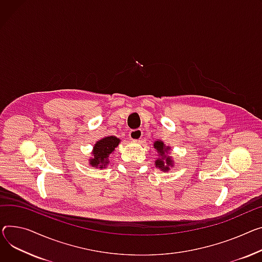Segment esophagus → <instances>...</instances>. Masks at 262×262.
Here are the masks:
<instances>
[{"instance_id":"1","label":"esophagus","mask_w":262,"mask_h":262,"mask_svg":"<svg viewBox=\"0 0 262 262\" xmlns=\"http://www.w3.org/2000/svg\"><path fill=\"white\" fill-rule=\"evenodd\" d=\"M129 138L130 140L135 141V142H139L141 140L142 138V130L141 129H133L129 133Z\"/></svg>"}]
</instances>
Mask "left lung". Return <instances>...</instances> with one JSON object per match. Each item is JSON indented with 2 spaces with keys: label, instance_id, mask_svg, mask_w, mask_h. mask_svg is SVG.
<instances>
[{
  "label": "left lung",
  "instance_id": "left-lung-1",
  "mask_svg": "<svg viewBox=\"0 0 262 262\" xmlns=\"http://www.w3.org/2000/svg\"><path fill=\"white\" fill-rule=\"evenodd\" d=\"M154 148L158 152V158L155 160V166L166 172L173 166V159L169 156V150L171 149L170 146L165 145L162 140H158L154 142Z\"/></svg>",
  "mask_w": 262,
  "mask_h": 262
}]
</instances>
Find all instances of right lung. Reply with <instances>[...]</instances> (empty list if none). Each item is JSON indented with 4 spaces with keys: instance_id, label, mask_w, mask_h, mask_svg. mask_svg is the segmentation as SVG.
<instances>
[{
    "instance_id": "1",
    "label": "right lung",
    "mask_w": 262,
    "mask_h": 262,
    "mask_svg": "<svg viewBox=\"0 0 262 262\" xmlns=\"http://www.w3.org/2000/svg\"><path fill=\"white\" fill-rule=\"evenodd\" d=\"M120 142L121 140L116 136H106L97 141L93 147L92 157L89 159L90 165L94 168H105L110 163L111 155Z\"/></svg>"
}]
</instances>
